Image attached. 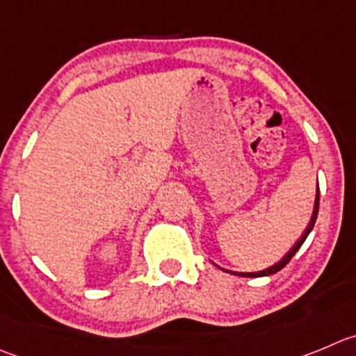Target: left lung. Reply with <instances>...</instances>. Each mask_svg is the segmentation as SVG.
Returning <instances> with one entry per match:
<instances>
[{
	"label": "left lung",
	"mask_w": 356,
	"mask_h": 356,
	"mask_svg": "<svg viewBox=\"0 0 356 356\" xmlns=\"http://www.w3.org/2000/svg\"><path fill=\"white\" fill-rule=\"evenodd\" d=\"M318 206H320V191H318V188H316V199H314L313 216H311V220H309V225H307V229H306V231H304V234L300 236L299 241H297L296 245H293V248H290V252L286 253V255L283 257V259L280 260V262L274 264V266H270V267H267V269L259 270V273H231V274H238V276H243V277H260V276H270V274L277 273V270H282L283 267H285L286 264H289L290 260H292V257L296 255L297 250H299L300 246H302V243L306 241V238H307V236H309V232L313 231L314 222H316V216H318ZM223 270H225V269H223Z\"/></svg>",
	"instance_id": "left-lung-1"
}]
</instances>
